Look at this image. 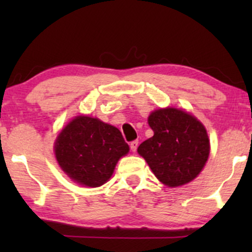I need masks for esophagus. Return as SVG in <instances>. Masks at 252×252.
Instances as JSON below:
<instances>
[{"instance_id": "obj_1", "label": "esophagus", "mask_w": 252, "mask_h": 252, "mask_svg": "<svg viewBox=\"0 0 252 252\" xmlns=\"http://www.w3.org/2000/svg\"><path fill=\"white\" fill-rule=\"evenodd\" d=\"M137 147H138V141L137 140L130 142V149H131L134 153L136 152V149H137Z\"/></svg>"}]
</instances>
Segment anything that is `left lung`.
<instances>
[{
    "label": "left lung",
    "instance_id": "obj_1",
    "mask_svg": "<svg viewBox=\"0 0 252 252\" xmlns=\"http://www.w3.org/2000/svg\"><path fill=\"white\" fill-rule=\"evenodd\" d=\"M153 137L137 148L156 178L168 187L189 184L210 155L206 129L194 116L176 108L153 111L148 117Z\"/></svg>",
    "mask_w": 252,
    "mask_h": 252
}]
</instances>
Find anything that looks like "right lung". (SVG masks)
<instances>
[{"label": "right lung", "instance_id": "add662e5", "mask_svg": "<svg viewBox=\"0 0 252 252\" xmlns=\"http://www.w3.org/2000/svg\"><path fill=\"white\" fill-rule=\"evenodd\" d=\"M129 146L116 126L89 116H77L58 135L54 153L59 166L73 181L99 187L111 178Z\"/></svg>", "mask_w": 252, "mask_h": 252}]
</instances>
